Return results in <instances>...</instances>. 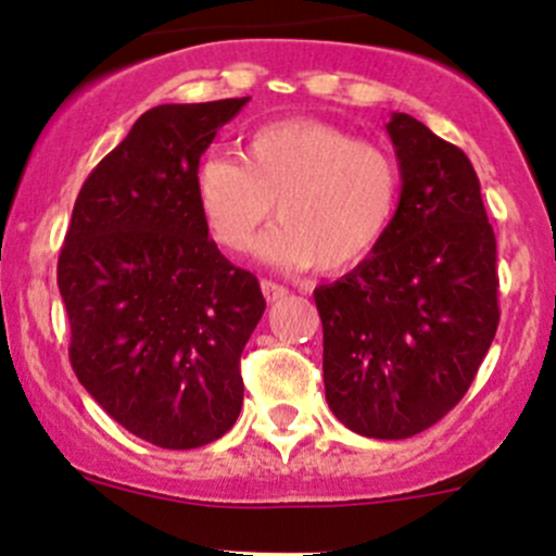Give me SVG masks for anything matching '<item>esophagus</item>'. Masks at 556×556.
Here are the masks:
<instances>
[{
	"instance_id": "1",
	"label": "esophagus",
	"mask_w": 556,
	"mask_h": 556,
	"mask_svg": "<svg viewBox=\"0 0 556 556\" xmlns=\"http://www.w3.org/2000/svg\"><path fill=\"white\" fill-rule=\"evenodd\" d=\"M261 290H263V299H266L268 304H277V301H282L285 295L290 293V290L285 288V285L271 282V279H263V282H261Z\"/></svg>"
}]
</instances>
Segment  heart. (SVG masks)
<instances>
[{"instance_id": "obj_1", "label": "heart", "mask_w": 556, "mask_h": 556, "mask_svg": "<svg viewBox=\"0 0 556 556\" xmlns=\"http://www.w3.org/2000/svg\"><path fill=\"white\" fill-rule=\"evenodd\" d=\"M195 201L212 239L242 255L271 220L263 261L279 268L350 271L374 255L401 206V169L384 148L319 121H279L247 137L242 159L210 153Z\"/></svg>"}]
</instances>
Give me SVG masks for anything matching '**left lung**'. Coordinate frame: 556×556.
Here are the masks:
<instances>
[{"mask_svg":"<svg viewBox=\"0 0 556 556\" xmlns=\"http://www.w3.org/2000/svg\"><path fill=\"white\" fill-rule=\"evenodd\" d=\"M387 134L401 169L392 231L314 290L325 401L366 439L422 433L468 392L495 339V233L468 155L406 112Z\"/></svg>","mask_w":556,"mask_h":556,"instance_id":"obj_1","label":"left lung"}]
</instances>
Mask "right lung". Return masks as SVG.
Masks as SVG:
<instances>
[{
	"instance_id": "1",
	"label": "right lung",
	"mask_w": 556,
	"mask_h": 556,
	"mask_svg": "<svg viewBox=\"0 0 556 556\" xmlns=\"http://www.w3.org/2000/svg\"><path fill=\"white\" fill-rule=\"evenodd\" d=\"M247 102L144 112L83 182L59 255L77 379L161 450L212 444L242 412L239 357L266 301L210 239L195 169Z\"/></svg>"
}]
</instances>
